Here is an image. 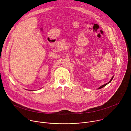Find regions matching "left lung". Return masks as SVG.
I'll return each instance as SVG.
<instances>
[{
  "mask_svg": "<svg viewBox=\"0 0 131 131\" xmlns=\"http://www.w3.org/2000/svg\"><path fill=\"white\" fill-rule=\"evenodd\" d=\"M113 77H114V76H113V77H112L111 78V80H110V81H109L108 82H107V83H106V84H104V85H102V86H100V87H99V88H98V89H101L102 88L104 87V86H105L106 85H108V84H109V83H110V82H111V81H112V80L113 79Z\"/></svg>",
  "mask_w": 131,
  "mask_h": 131,
  "instance_id": "left-lung-1",
  "label": "left lung"
}]
</instances>
